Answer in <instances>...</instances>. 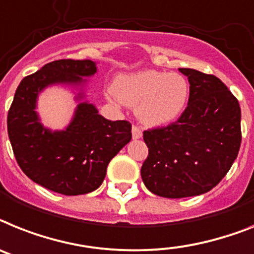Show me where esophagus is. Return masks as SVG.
<instances>
[{
  "instance_id": "esophagus-1",
  "label": "esophagus",
  "mask_w": 254,
  "mask_h": 254,
  "mask_svg": "<svg viewBox=\"0 0 254 254\" xmlns=\"http://www.w3.org/2000/svg\"><path fill=\"white\" fill-rule=\"evenodd\" d=\"M131 135H133V139H140L142 138V130L137 125H133V127H131Z\"/></svg>"
}]
</instances>
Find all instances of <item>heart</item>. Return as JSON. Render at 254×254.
I'll return each instance as SVG.
<instances>
[{"label": "heart", "instance_id": "1", "mask_svg": "<svg viewBox=\"0 0 254 254\" xmlns=\"http://www.w3.org/2000/svg\"><path fill=\"white\" fill-rule=\"evenodd\" d=\"M108 95L135 107V116L147 127H163L182 115L189 101L190 85L177 72L146 69L120 74Z\"/></svg>", "mask_w": 254, "mask_h": 254}]
</instances>
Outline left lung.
Listing matches in <instances>:
<instances>
[{"instance_id": "left-lung-1", "label": "left lung", "mask_w": 254, "mask_h": 254, "mask_svg": "<svg viewBox=\"0 0 254 254\" xmlns=\"http://www.w3.org/2000/svg\"><path fill=\"white\" fill-rule=\"evenodd\" d=\"M189 104L178 121L143 131L148 156L140 176L151 192L168 199L203 195L217 186L238 157L239 102L222 81L192 68Z\"/></svg>"}]
</instances>
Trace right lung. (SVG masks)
Returning a JSON list of instances; mask_svg holds the SVG:
<instances>
[{
  "label": "right lung",
  "mask_w": 254,
  "mask_h": 254,
  "mask_svg": "<svg viewBox=\"0 0 254 254\" xmlns=\"http://www.w3.org/2000/svg\"><path fill=\"white\" fill-rule=\"evenodd\" d=\"M97 72V63L87 59L48 63L23 78L8 111V139L20 169L33 182L62 195L97 190L108 163L131 139L130 123L104 119L87 101L89 77ZM51 86L68 88L76 103L67 127L55 131L44 127L37 112L38 98Z\"/></svg>",
  "instance_id": "1"
}]
</instances>
